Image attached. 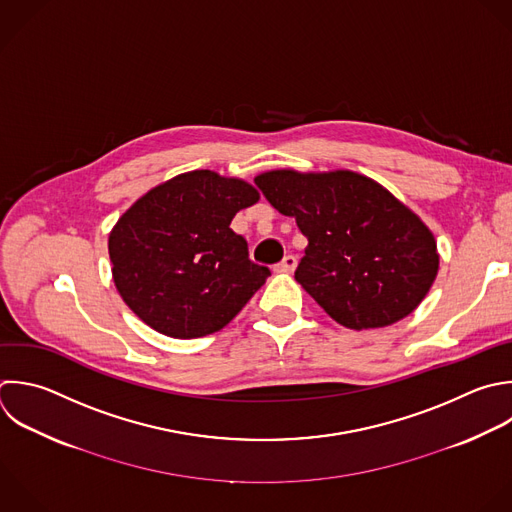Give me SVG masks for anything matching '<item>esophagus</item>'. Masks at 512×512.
<instances>
[{"label":"esophagus","mask_w":512,"mask_h":512,"mask_svg":"<svg viewBox=\"0 0 512 512\" xmlns=\"http://www.w3.org/2000/svg\"><path fill=\"white\" fill-rule=\"evenodd\" d=\"M296 264H298L296 256L288 254V256H284V258H282V262H278V264L274 266V270H276V272H284V274H290V272H294V270H296Z\"/></svg>","instance_id":"obj_1"}]
</instances>
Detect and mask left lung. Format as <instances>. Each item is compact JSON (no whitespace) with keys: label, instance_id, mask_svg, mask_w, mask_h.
<instances>
[{"label":"left lung","instance_id":"left-lung-1","mask_svg":"<svg viewBox=\"0 0 512 512\" xmlns=\"http://www.w3.org/2000/svg\"><path fill=\"white\" fill-rule=\"evenodd\" d=\"M254 182L308 238L294 278L332 320L384 328L424 300L438 274L436 240L384 186L350 170H270Z\"/></svg>","mask_w":512,"mask_h":512}]
</instances>
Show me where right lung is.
<instances>
[{"instance_id": "obj_1", "label": "right lung", "mask_w": 512, "mask_h": 512, "mask_svg": "<svg viewBox=\"0 0 512 512\" xmlns=\"http://www.w3.org/2000/svg\"><path fill=\"white\" fill-rule=\"evenodd\" d=\"M258 200L252 184L212 170L186 172L146 192L108 238L122 300L170 338L222 330L270 276L230 228Z\"/></svg>"}]
</instances>
